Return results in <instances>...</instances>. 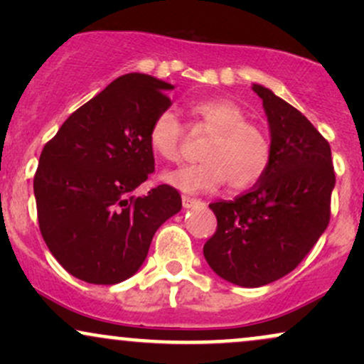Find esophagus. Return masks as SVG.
<instances>
[{"instance_id":"1","label":"esophagus","mask_w":364,"mask_h":364,"mask_svg":"<svg viewBox=\"0 0 364 364\" xmlns=\"http://www.w3.org/2000/svg\"><path fill=\"white\" fill-rule=\"evenodd\" d=\"M181 202H183V207H185V208H191V207H196V205H203L202 200L191 198V196H186V195L181 196Z\"/></svg>"}]
</instances>
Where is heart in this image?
<instances>
[{
	"instance_id": "1",
	"label": "heart",
	"mask_w": 364,
	"mask_h": 364,
	"mask_svg": "<svg viewBox=\"0 0 364 364\" xmlns=\"http://www.w3.org/2000/svg\"><path fill=\"white\" fill-rule=\"evenodd\" d=\"M191 128L212 133L203 147L202 162L169 171L164 179L190 193L214 191L228 183L235 191L257 185L272 162V141L262 127L250 123L235 101L224 97L190 104ZM185 127L171 109L156 114L149 127V147L157 157L176 162L181 157Z\"/></svg>"
}]
</instances>
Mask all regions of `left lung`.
Wrapping results in <instances>:
<instances>
[{
  "instance_id": "8db88e82",
  "label": "left lung",
  "mask_w": 364,
  "mask_h": 364,
  "mask_svg": "<svg viewBox=\"0 0 364 364\" xmlns=\"http://www.w3.org/2000/svg\"><path fill=\"white\" fill-rule=\"evenodd\" d=\"M272 141V162L248 193L210 203L217 229L203 255L217 275L260 287L294 270L330 220L332 152L306 116L255 83Z\"/></svg>"
}]
</instances>
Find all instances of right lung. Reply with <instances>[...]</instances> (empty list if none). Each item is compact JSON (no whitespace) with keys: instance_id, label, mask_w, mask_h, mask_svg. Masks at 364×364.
Wrapping results in <instances>:
<instances>
[{"instance_id":"add662e5","label":"right lung","mask_w":364,"mask_h":364,"mask_svg":"<svg viewBox=\"0 0 364 364\" xmlns=\"http://www.w3.org/2000/svg\"><path fill=\"white\" fill-rule=\"evenodd\" d=\"M171 83L128 73L83 104L44 145L34 176L37 220L53 257L73 277L112 286L132 277L152 237L181 210L176 188L149 181L147 133L168 109Z\"/></svg>"}]
</instances>
